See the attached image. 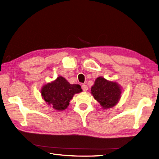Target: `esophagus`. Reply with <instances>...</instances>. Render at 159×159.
Here are the masks:
<instances>
[{
  "mask_svg": "<svg viewBox=\"0 0 159 159\" xmlns=\"http://www.w3.org/2000/svg\"><path fill=\"white\" fill-rule=\"evenodd\" d=\"M82 89H83V90L84 92L87 91L88 90V86H87V85H86V84H83V85H82Z\"/></svg>",
  "mask_w": 159,
  "mask_h": 159,
  "instance_id": "esophagus-1",
  "label": "esophagus"
}]
</instances>
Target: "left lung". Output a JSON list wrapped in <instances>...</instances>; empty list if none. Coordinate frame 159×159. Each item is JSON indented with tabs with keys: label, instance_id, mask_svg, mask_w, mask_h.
<instances>
[{
	"label": "left lung",
	"instance_id": "obj_1",
	"mask_svg": "<svg viewBox=\"0 0 159 159\" xmlns=\"http://www.w3.org/2000/svg\"><path fill=\"white\" fill-rule=\"evenodd\" d=\"M91 93L103 109H107L115 106L119 102L121 90L116 83L99 77L92 87Z\"/></svg>",
	"mask_w": 159,
	"mask_h": 159
}]
</instances>
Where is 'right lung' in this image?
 <instances>
[{"mask_svg":"<svg viewBox=\"0 0 159 159\" xmlns=\"http://www.w3.org/2000/svg\"><path fill=\"white\" fill-rule=\"evenodd\" d=\"M82 92L79 84H70L61 76H59L52 83H48L41 90L44 101L58 111L67 109L69 102L76 93Z\"/></svg>","mask_w":159,"mask_h":159,"instance_id":"obj_1","label":"right lung"}]
</instances>
